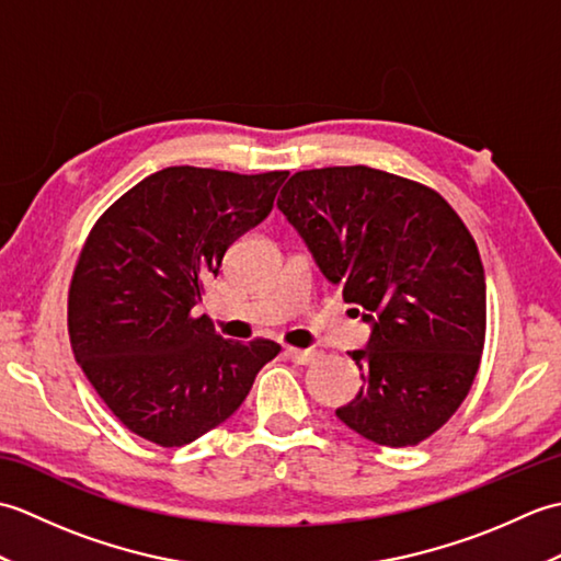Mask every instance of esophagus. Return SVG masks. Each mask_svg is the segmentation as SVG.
Listing matches in <instances>:
<instances>
[{"label":"esophagus","instance_id":"esophagus-1","mask_svg":"<svg viewBox=\"0 0 561 561\" xmlns=\"http://www.w3.org/2000/svg\"><path fill=\"white\" fill-rule=\"evenodd\" d=\"M287 356L291 362H296V364H311L316 356H318V352L316 350H296V347H287Z\"/></svg>","mask_w":561,"mask_h":561}]
</instances>
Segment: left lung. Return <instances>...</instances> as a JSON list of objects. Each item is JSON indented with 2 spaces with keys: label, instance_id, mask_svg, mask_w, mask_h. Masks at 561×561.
<instances>
[{
  "label": "left lung",
  "instance_id": "obj_1",
  "mask_svg": "<svg viewBox=\"0 0 561 561\" xmlns=\"http://www.w3.org/2000/svg\"><path fill=\"white\" fill-rule=\"evenodd\" d=\"M277 207L320 272L371 325L350 352L359 396L335 414L380 446H416L478 376L486 289L468 226L436 190L368 165L299 171Z\"/></svg>",
  "mask_w": 561,
  "mask_h": 561
}]
</instances>
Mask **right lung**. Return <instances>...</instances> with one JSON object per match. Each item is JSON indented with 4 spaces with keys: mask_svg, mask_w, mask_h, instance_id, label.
I'll list each match as a JSON object with an SVG mask.
<instances>
[{
    "mask_svg": "<svg viewBox=\"0 0 561 561\" xmlns=\"http://www.w3.org/2000/svg\"><path fill=\"white\" fill-rule=\"evenodd\" d=\"M289 171L241 175L171 165L113 202L69 287L77 364L129 432L185 446L241 408L272 340L233 342L193 316L226 250L267 217Z\"/></svg>",
    "mask_w": 561,
    "mask_h": 561,
    "instance_id": "add662e5",
    "label": "right lung"
}]
</instances>
